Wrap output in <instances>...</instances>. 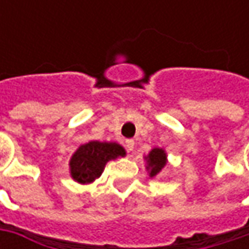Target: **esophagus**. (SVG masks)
I'll use <instances>...</instances> for the list:
<instances>
[{"label":"esophagus","instance_id":"1","mask_svg":"<svg viewBox=\"0 0 249 249\" xmlns=\"http://www.w3.org/2000/svg\"><path fill=\"white\" fill-rule=\"evenodd\" d=\"M126 148H127L129 152H131V151L134 149V141H133V140H127V141H126Z\"/></svg>","mask_w":249,"mask_h":249}]
</instances>
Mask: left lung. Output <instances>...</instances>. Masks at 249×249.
I'll use <instances>...</instances> for the list:
<instances>
[{
  "label": "left lung",
  "mask_w": 249,
  "mask_h": 249,
  "mask_svg": "<svg viewBox=\"0 0 249 249\" xmlns=\"http://www.w3.org/2000/svg\"><path fill=\"white\" fill-rule=\"evenodd\" d=\"M145 169L149 177H157L163 170L167 163V154L163 148H154L149 151L148 155L144 157Z\"/></svg>",
  "instance_id": "obj_1"
}]
</instances>
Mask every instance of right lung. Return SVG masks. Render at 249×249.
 Listing matches in <instances>:
<instances>
[{
  "mask_svg": "<svg viewBox=\"0 0 249 249\" xmlns=\"http://www.w3.org/2000/svg\"><path fill=\"white\" fill-rule=\"evenodd\" d=\"M126 149L118 142L89 141L74 151L69 160L71 177L76 183L90 184L102 175L105 165L113 159L123 158Z\"/></svg>",
  "mask_w": 249,
  "mask_h": 249,
  "instance_id": "1",
  "label": "right lung"
}]
</instances>
